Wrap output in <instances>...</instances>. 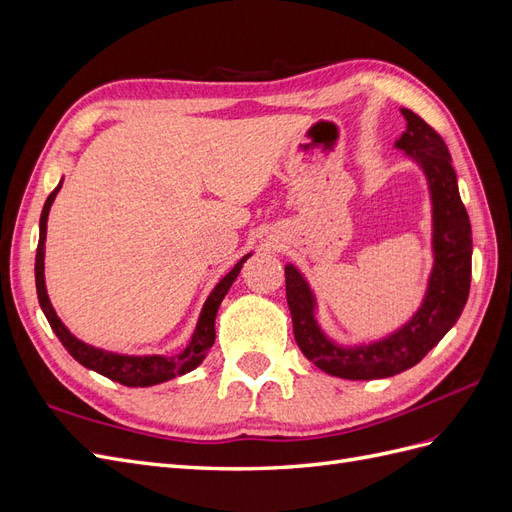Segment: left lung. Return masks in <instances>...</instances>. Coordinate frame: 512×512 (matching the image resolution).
<instances>
[{"instance_id":"1","label":"left lung","mask_w":512,"mask_h":512,"mask_svg":"<svg viewBox=\"0 0 512 512\" xmlns=\"http://www.w3.org/2000/svg\"><path fill=\"white\" fill-rule=\"evenodd\" d=\"M408 128L397 149L421 162L433 200V254L436 265L429 277L427 297L414 318L391 337L361 348H339L324 337L314 320V297L301 273L286 267V299L297 346L322 371L346 380H376L416 365L453 327L470 294L472 228L457 190L442 136L416 113L401 108Z\"/></svg>"}]
</instances>
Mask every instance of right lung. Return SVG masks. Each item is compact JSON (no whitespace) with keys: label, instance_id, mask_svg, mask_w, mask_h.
<instances>
[{"label":"right lung","instance_id":"1","mask_svg":"<svg viewBox=\"0 0 512 512\" xmlns=\"http://www.w3.org/2000/svg\"><path fill=\"white\" fill-rule=\"evenodd\" d=\"M59 188H61V183L49 194V198H46V203H44V209L40 215V241H38V250H36L38 301H40V307H42L46 320H49V324H51V329L59 337V342L64 344V348L74 356V359L81 365H85L87 369H94V371H98V374L111 378L119 384H126V386L160 384V382H166L175 376L188 374V371L198 367L200 363H203L205 354L209 352V348L215 342V314H218V307H220L222 299L226 297V292L232 286V282L237 280L243 262L250 256H243L235 265V269H232L226 277H222V282L213 288V292L209 294V299L203 307V314H200V318H198L192 342L183 352H179L175 356H121V354L91 348V346L83 344L81 339H76L64 327V324H61V320L57 318L55 309L49 301V294H46V286H44L46 218H49V211H51V205H53Z\"/></svg>","mask_w":512,"mask_h":512}]
</instances>
